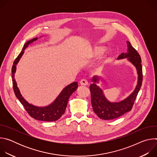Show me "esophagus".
Instances as JSON below:
<instances>
[{"instance_id": "obj_1", "label": "esophagus", "mask_w": 157, "mask_h": 157, "mask_svg": "<svg viewBox=\"0 0 157 157\" xmlns=\"http://www.w3.org/2000/svg\"><path fill=\"white\" fill-rule=\"evenodd\" d=\"M79 83H80V84L82 85V86H87V85L88 84L87 81L86 79H85L81 80L80 82H79Z\"/></svg>"}]
</instances>
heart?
I'll list each match as a JSON object with an SVG mask.
<instances>
[{"label":"heart","instance_id":"obj_1","mask_svg":"<svg viewBox=\"0 0 157 157\" xmlns=\"http://www.w3.org/2000/svg\"><path fill=\"white\" fill-rule=\"evenodd\" d=\"M105 51V47L102 45H95L91 48V49L89 50L88 52L86 58L87 59H95L99 56H101L104 52ZM104 62H103L101 64H100L99 66H98V70L101 69L104 64Z\"/></svg>","mask_w":157,"mask_h":157}]
</instances>
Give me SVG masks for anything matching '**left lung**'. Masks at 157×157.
Segmentation results:
<instances>
[{
    "label": "left lung",
    "instance_id": "obj_1",
    "mask_svg": "<svg viewBox=\"0 0 157 157\" xmlns=\"http://www.w3.org/2000/svg\"><path fill=\"white\" fill-rule=\"evenodd\" d=\"M127 52L121 53L117 59L127 58L128 61L136 67L138 75L137 85L133 91L124 99L119 102H110L105 96L102 89L98 85L100 82L104 81V78L101 76H94L91 79L93 83L89 87L91 94V104L94 112L101 119H114L130 111L141 87L143 78L141 58L128 41H127Z\"/></svg>",
    "mask_w": 157,
    "mask_h": 157
}]
</instances>
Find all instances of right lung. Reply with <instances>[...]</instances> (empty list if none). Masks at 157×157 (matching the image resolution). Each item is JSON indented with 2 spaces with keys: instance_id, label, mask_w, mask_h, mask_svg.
Here are the masks:
<instances>
[{
  "instance_id": "right-lung-1",
  "label": "right lung",
  "mask_w": 157,
  "mask_h": 157,
  "mask_svg": "<svg viewBox=\"0 0 157 157\" xmlns=\"http://www.w3.org/2000/svg\"><path fill=\"white\" fill-rule=\"evenodd\" d=\"M40 36V38H41ZM38 37L34 38L29 40L22 48L21 52L18 55L17 58L15 59L12 68V77L13 87L15 94L17 98L19 100L21 104L24 105L29 114L33 119L41 121H56L58 120L64 114L68 104L69 98L71 94L76 90L78 84L77 82H73L69 85L66 86L61 91L59 94L56 97L53 102L46 106H36L30 104L21 95L20 89L17 86V83L15 79V73L17 70V64L20 61L21 56L24 53V50L29 47L31 43L38 40Z\"/></svg>"
}]
</instances>
